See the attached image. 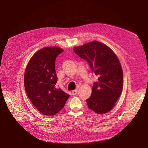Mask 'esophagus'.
<instances>
[{
  "label": "esophagus",
  "mask_w": 148,
  "mask_h": 148,
  "mask_svg": "<svg viewBox=\"0 0 148 148\" xmlns=\"http://www.w3.org/2000/svg\"><path fill=\"white\" fill-rule=\"evenodd\" d=\"M77 91H78V89H74L72 91V94L73 95H76L77 94Z\"/></svg>",
  "instance_id": "obj_1"
}]
</instances>
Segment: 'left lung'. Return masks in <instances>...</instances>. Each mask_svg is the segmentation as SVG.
<instances>
[{"instance_id": "1", "label": "left lung", "mask_w": 148, "mask_h": 148, "mask_svg": "<svg viewBox=\"0 0 148 148\" xmlns=\"http://www.w3.org/2000/svg\"><path fill=\"white\" fill-rule=\"evenodd\" d=\"M74 51L88 62L92 72L98 77L91 97L86 100L88 108L99 114L110 111L120 97L123 85V71L116 54L96 40L75 47Z\"/></svg>"}]
</instances>
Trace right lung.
I'll list each match as a JSON object with an SVG mask.
<instances>
[{
    "instance_id": "obj_1",
    "label": "right lung",
    "mask_w": 148,
    "mask_h": 148,
    "mask_svg": "<svg viewBox=\"0 0 148 148\" xmlns=\"http://www.w3.org/2000/svg\"><path fill=\"white\" fill-rule=\"evenodd\" d=\"M63 51L57 47L38 50L32 56L25 69V91L34 106L43 115H56L65 106L69 97L56 86V59Z\"/></svg>"
}]
</instances>
